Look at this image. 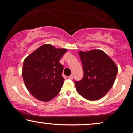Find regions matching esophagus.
<instances>
[{
  "instance_id": "obj_1",
  "label": "esophagus",
  "mask_w": 133,
  "mask_h": 133,
  "mask_svg": "<svg viewBox=\"0 0 133 133\" xmlns=\"http://www.w3.org/2000/svg\"><path fill=\"white\" fill-rule=\"evenodd\" d=\"M68 78L69 79H73V75H72V74H71V75H70V76H68Z\"/></svg>"
}]
</instances>
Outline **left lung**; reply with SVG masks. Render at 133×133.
Returning a JSON list of instances; mask_svg holds the SVG:
<instances>
[{"label":"left lung","mask_w":133,"mask_h":133,"mask_svg":"<svg viewBox=\"0 0 133 133\" xmlns=\"http://www.w3.org/2000/svg\"><path fill=\"white\" fill-rule=\"evenodd\" d=\"M83 65V76L75 81L78 93L89 101H96L108 92L115 81L117 67L103 51L92 50L79 52Z\"/></svg>","instance_id":"8db88e82"}]
</instances>
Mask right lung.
<instances>
[{"instance_id": "add662e5", "label": "right lung", "mask_w": 133, "mask_h": 133, "mask_svg": "<svg viewBox=\"0 0 133 133\" xmlns=\"http://www.w3.org/2000/svg\"><path fill=\"white\" fill-rule=\"evenodd\" d=\"M67 50L50 44L42 45L25 58L22 77L25 85L36 99L48 102L59 93L64 79L59 61Z\"/></svg>"}]
</instances>
